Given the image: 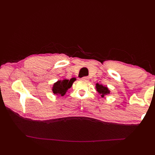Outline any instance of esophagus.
Listing matches in <instances>:
<instances>
[{"label":"esophagus","mask_w":155,"mask_h":155,"mask_svg":"<svg viewBox=\"0 0 155 155\" xmlns=\"http://www.w3.org/2000/svg\"><path fill=\"white\" fill-rule=\"evenodd\" d=\"M82 80L83 81H88V79H89V78H88V77H83L81 78Z\"/></svg>","instance_id":"34e87169"}]
</instances>
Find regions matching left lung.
I'll return each mask as SVG.
<instances>
[{"instance_id": "8db88e82", "label": "left lung", "mask_w": 155, "mask_h": 155, "mask_svg": "<svg viewBox=\"0 0 155 155\" xmlns=\"http://www.w3.org/2000/svg\"><path fill=\"white\" fill-rule=\"evenodd\" d=\"M95 88H96L97 93L101 95V97L102 98H104L105 96H107L108 94H109L110 93L109 88H108L107 87L103 86V84L97 83L96 86H95Z\"/></svg>"}]
</instances>
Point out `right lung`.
Listing matches in <instances>:
<instances>
[{"mask_svg": "<svg viewBox=\"0 0 155 155\" xmlns=\"http://www.w3.org/2000/svg\"><path fill=\"white\" fill-rule=\"evenodd\" d=\"M76 80H77L76 78L74 77L70 80L63 78L62 80L57 81L52 85V93H54V94L58 95V96L63 97L67 91L72 86V84Z\"/></svg>", "mask_w": 155, "mask_h": 155, "instance_id": "right-lung-1", "label": "right lung"}]
</instances>
